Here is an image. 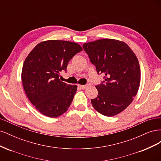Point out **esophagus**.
I'll return each instance as SVG.
<instances>
[{
    "label": "esophagus",
    "instance_id": "1",
    "mask_svg": "<svg viewBox=\"0 0 161 161\" xmlns=\"http://www.w3.org/2000/svg\"><path fill=\"white\" fill-rule=\"evenodd\" d=\"M78 86H79V87H80V89H86V87H87V85H79Z\"/></svg>",
    "mask_w": 161,
    "mask_h": 161
}]
</instances>
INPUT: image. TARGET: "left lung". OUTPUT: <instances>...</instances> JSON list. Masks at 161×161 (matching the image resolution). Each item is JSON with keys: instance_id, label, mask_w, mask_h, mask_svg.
I'll list each match as a JSON object with an SVG mask.
<instances>
[{"instance_id": "1", "label": "left lung", "mask_w": 161, "mask_h": 161, "mask_svg": "<svg viewBox=\"0 0 161 161\" xmlns=\"http://www.w3.org/2000/svg\"><path fill=\"white\" fill-rule=\"evenodd\" d=\"M82 47L98 75L104 80L95 87L98 95L91 99L93 108L111 117L124 111L137 94L140 83L138 58L123 42L103 39L85 43Z\"/></svg>"}]
</instances>
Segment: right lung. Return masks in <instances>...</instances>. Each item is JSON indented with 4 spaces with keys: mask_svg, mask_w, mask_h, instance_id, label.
Wrapping results in <instances>:
<instances>
[{
    "mask_svg": "<svg viewBox=\"0 0 161 161\" xmlns=\"http://www.w3.org/2000/svg\"><path fill=\"white\" fill-rule=\"evenodd\" d=\"M76 43L48 40L37 44L23 63L21 79L31 103L41 114L50 118L63 114L70 107L77 86L59 79L69 62L82 51Z\"/></svg>",
    "mask_w": 161,
    "mask_h": 161,
    "instance_id": "1",
    "label": "right lung"
}]
</instances>
